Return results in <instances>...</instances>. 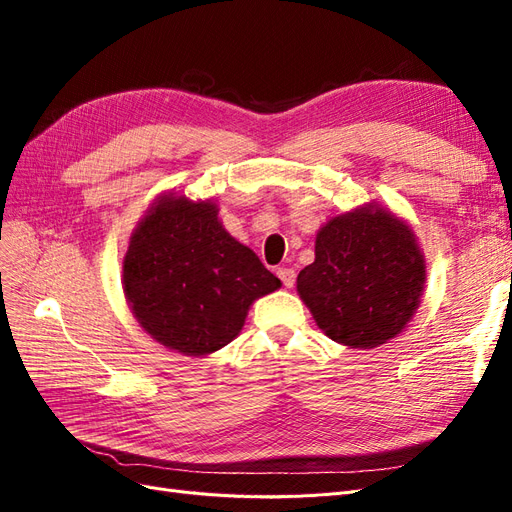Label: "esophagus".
<instances>
[{
  "instance_id": "obj_1",
  "label": "esophagus",
  "mask_w": 512,
  "mask_h": 512,
  "mask_svg": "<svg viewBox=\"0 0 512 512\" xmlns=\"http://www.w3.org/2000/svg\"><path fill=\"white\" fill-rule=\"evenodd\" d=\"M277 277H280L282 284L286 288H292L294 286V277H297V273H294V269H290V267H280V269H277Z\"/></svg>"
}]
</instances>
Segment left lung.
<instances>
[{"instance_id":"8db88e82","label":"left lung","mask_w":512,"mask_h":512,"mask_svg":"<svg viewBox=\"0 0 512 512\" xmlns=\"http://www.w3.org/2000/svg\"><path fill=\"white\" fill-rule=\"evenodd\" d=\"M425 258L410 228L391 211L367 207L333 218L316 237V260L297 290L333 342L376 348L414 316Z\"/></svg>"}]
</instances>
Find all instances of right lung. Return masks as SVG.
Segmentation results:
<instances>
[{"label": "right lung", "mask_w": 512, "mask_h": 512, "mask_svg": "<svg viewBox=\"0 0 512 512\" xmlns=\"http://www.w3.org/2000/svg\"><path fill=\"white\" fill-rule=\"evenodd\" d=\"M282 286L232 239L211 200L162 196L132 232L123 290L141 327L162 346L203 356L224 348L247 309Z\"/></svg>", "instance_id": "obj_1"}]
</instances>
